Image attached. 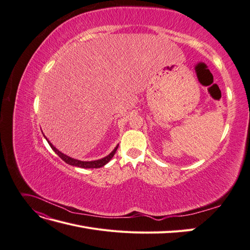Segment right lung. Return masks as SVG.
<instances>
[{"mask_svg":"<svg viewBox=\"0 0 250 250\" xmlns=\"http://www.w3.org/2000/svg\"><path fill=\"white\" fill-rule=\"evenodd\" d=\"M43 137H44V135H43ZM44 138H46V137H44ZM46 140L48 141L49 145L51 146V148L53 149V151H54V152H55L60 158H62V160L63 162H65L66 164H69V165H71V166H76V167L84 168V169H89V168H90V169H94V168H101V167H103L104 165H106V164L111 160V158L113 157V155H115L116 151H117V149H118V147H119V145H117V147H116L115 149H113L107 156H105V157L101 158V160L90 161V162H84V161L75 160V158H72V157H70V156H67V155L63 154L62 152H60V151H59L58 149H56L54 146H53L47 138H46Z\"/></svg>","mask_w":250,"mask_h":250,"instance_id":"1","label":"right lung"}]
</instances>
